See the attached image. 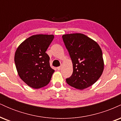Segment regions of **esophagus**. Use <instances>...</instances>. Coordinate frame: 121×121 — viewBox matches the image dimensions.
I'll return each instance as SVG.
<instances>
[{
	"instance_id": "esophagus-1",
	"label": "esophagus",
	"mask_w": 121,
	"mask_h": 121,
	"mask_svg": "<svg viewBox=\"0 0 121 121\" xmlns=\"http://www.w3.org/2000/svg\"><path fill=\"white\" fill-rule=\"evenodd\" d=\"M61 68V66H59V67H57V70H60Z\"/></svg>"
}]
</instances>
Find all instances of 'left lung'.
<instances>
[{"mask_svg": "<svg viewBox=\"0 0 121 121\" xmlns=\"http://www.w3.org/2000/svg\"><path fill=\"white\" fill-rule=\"evenodd\" d=\"M73 64V72L66 79L71 86L82 90L91 86L102 74L104 62L102 52L97 42L82 34L62 35Z\"/></svg>", "mask_w": 121, "mask_h": 121, "instance_id": "left-lung-1", "label": "left lung"}]
</instances>
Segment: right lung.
I'll return each instance as SVG.
<instances>
[{"label":"right lung","mask_w":121,"mask_h":121,"mask_svg":"<svg viewBox=\"0 0 121 121\" xmlns=\"http://www.w3.org/2000/svg\"><path fill=\"white\" fill-rule=\"evenodd\" d=\"M54 39L53 35H36L21 43L15 54L19 77L29 86L39 89L51 81L55 70L50 66L45 52Z\"/></svg>","instance_id":"right-lung-1"}]
</instances>
